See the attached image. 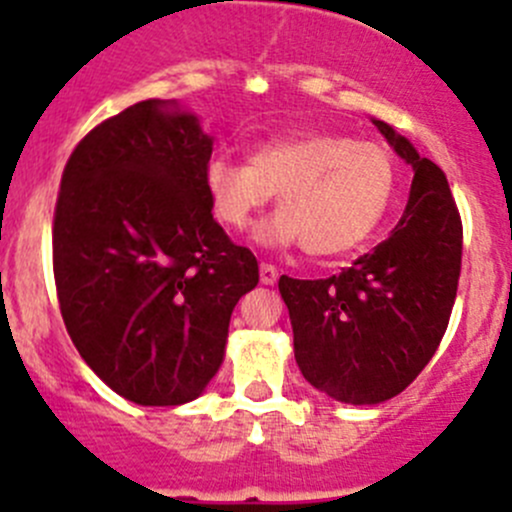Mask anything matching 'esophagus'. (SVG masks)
Listing matches in <instances>:
<instances>
[{
  "mask_svg": "<svg viewBox=\"0 0 512 512\" xmlns=\"http://www.w3.org/2000/svg\"><path fill=\"white\" fill-rule=\"evenodd\" d=\"M277 277H280V275H277V267L270 265V262H262V265H260L262 285H275Z\"/></svg>",
  "mask_w": 512,
  "mask_h": 512,
  "instance_id": "obj_1",
  "label": "esophagus"
}]
</instances>
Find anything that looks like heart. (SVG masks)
<instances>
[{
    "mask_svg": "<svg viewBox=\"0 0 512 512\" xmlns=\"http://www.w3.org/2000/svg\"><path fill=\"white\" fill-rule=\"evenodd\" d=\"M210 210L225 230L240 232L277 195L282 213L260 230L265 245H294L314 257L359 247L394 195V158L374 141L329 133L277 138L252 151L247 163L208 160L203 173Z\"/></svg>",
    "mask_w": 512,
    "mask_h": 512,
    "instance_id": "1",
    "label": "heart"
}]
</instances>
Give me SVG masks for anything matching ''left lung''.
<instances>
[{"label": "left lung", "instance_id": "left-lung-1", "mask_svg": "<svg viewBox=\"0 0 512 512\" xmlns=\"http://www.w3.org/2000/svg\"><path fill=\"white\" fill-rule=\"evenodd\" d=\"M414 168L399 225L327 280L280 277L304 379L344 404L401 394L446 334L461 277L463 223L446 173L374 121Z\"/></svg>", "mask_w": 512, "mask_h": 512}]
</instances>
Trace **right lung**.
I'll list each match as a JSON object with an SVG mask.
<instances>
[{"label":"right lung","mask_w":512,"mask_h":512,"mask_svg":"<svg viewBox=\"0 0 512 512\" xmlns=\"http://www.w3.org/2000/svg\"><path fill=\"white\" fill-rule=\"evenodd\" d=\"M213 138L158 98L91 128L66 160L51 247L61 317L118 396L178 406L208 386L257 260L213 218Z\"/></svg>","instance_id":"obj_1"}]
</instances>
